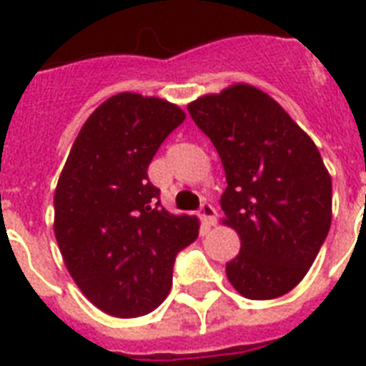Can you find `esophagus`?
Instances as JSON below:
<instances>
[{"instance_id": "esophagus-1", "label": "esophagus", "mask_w": 366, "mask_h": 366, "mask_svg": "<svg viewBox=\"0 0 366 366\" xmlns=\"http://www.w3.org/2000/svg\"><path fill=\"white\" fill-rule=\"evenodd\" d=\"M199 217L205 226H212V224L217 222V211H214V207H212L211 203H207V201H203V203H201Z\"/></svg>"}]
</instances>
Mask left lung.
<instances>
[{"label":"left lung","mask_w":366,"mask_h":366,"mask_svg":"<svg viewBox=\"0 0 366 366\" xmlns=\"http://www.w3.org/2000/svg\"><path fill=\"white\" fill-rule=\"evenodd\" d=\"M214 144L228 188L222 211L241 250L229 283L250 300L287 295L312 267L332 218V182L317 146L281 106L244 83L188 104Z\"/></svg>","instance_id":"left-lung-1"}]
</instances>
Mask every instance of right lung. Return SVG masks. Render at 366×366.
I'll use <instances>...</instances> for the list:
<instances>
[{
  "label": "right lung",
  "mask_w": 366,
  "mask_h": 366,
  "mask_svg": "<svg viewBox=\"0 0 366 366\" xmlns=\"http://www.w3.org/2000/svg\"><path fill=\"white\" fill-rule=\"evenodd\" d=\"M186 119L167 100L122 93L91 114L54 192V235L68 272L94 306L140 317L165 300L174 258L199 235L195 217L163 209L148 167Z\"/></svg>",
  "instance_id": "1"
}]
</instances>
